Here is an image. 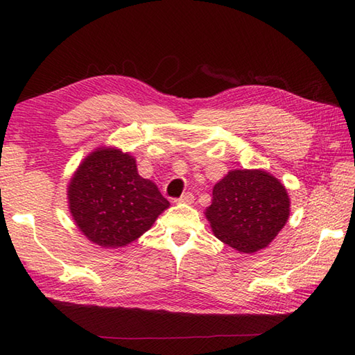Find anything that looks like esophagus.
Masks as SVG:
<instances>
[{
	"label": "esophagus",
	"instance_id": "1",
	"mask_svg": "<svg viewBox=\"0 0 355 355\" xmlns=\"http://www.w3.org/2000/svg\"><path fill=\"white\" fill-rule=\"evenodd\" d=\"M175 201L177 202H186V205H191V202L193 201V195L191 192H186V193L182 195V197L177 198Z\"/></svg>",
	"mask_w": 355,
	"mask_h": 355
}]
</instances>
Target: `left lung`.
Masks as SVG:
<instances>
[{
  "mask_svg": "<svg viewBox=\"0 0 355 355\" xmlns=\"http://www.w3.org/2000/svg\"><path fill=\"white\" fill-rule=\"evenodd\" d=\"M205 214L218 239L241 253H254L284 229L290 198L268 172L235 169L214 186L212 205Z\"/></svg>",
  "mask_w": 355,
  "mask_h": 355,
  "instance_id": "8db88e82",
  "label": "left lung"
}]
</instances>
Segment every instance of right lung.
Listing matches in <instances>:
<instances>
[{
  "mask_svg": "<svg viewBox=\"0 0 355 355\" xmlns=\"http://www.w3.org/2000/svg\"><path fill=\"white\" fill-rule=\"evenodd\" d=\"M67 195L79 230L105 248L132 243L169 207L157 186L139 175L134 158L116 148H99L85 157Z\"/></svg>",
  "mask_w": 355,
  "mask_h": 355,
  "instance_id": "1",
  "label": "right lung"
}]
</instances>
